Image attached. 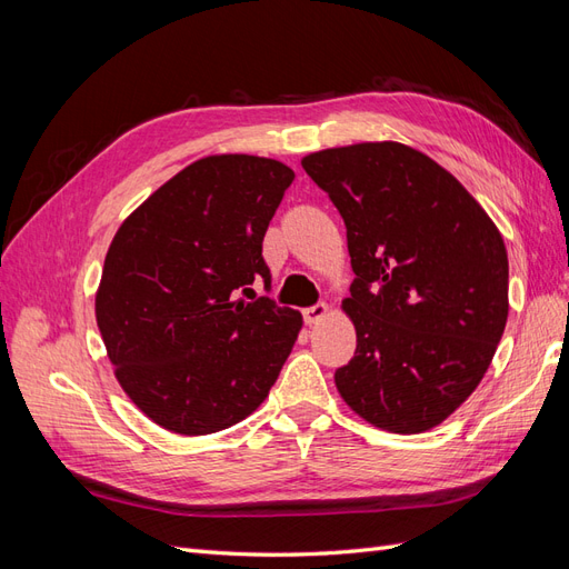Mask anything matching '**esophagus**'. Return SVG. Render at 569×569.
<instances>
[{"label": "esophagus", "mask_w": 569, "mask_h": 569, "mask_svg": "<svg viewBox=\"0 0 569 569\" xmlns=\"http://www.w3.org/2000/svg\"><path fill=\"white\" fill-rule=\"evenodd\" d=\"M327 313H330V306L320 301V303H316V306H311V308H306V311H303V320H306V325H318L320 320L327 318Z\"/></svg>", "instance_id": "esophagus-1"}]
</instances>
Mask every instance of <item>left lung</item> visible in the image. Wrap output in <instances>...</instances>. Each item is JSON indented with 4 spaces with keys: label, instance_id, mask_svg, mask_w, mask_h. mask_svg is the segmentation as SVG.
I'll return each mask as SVG.
<instances>
[{
    "label": "left lung",
    "instance_id": "obj_1",
    "mask_svg": "<svg viewBox=\"0 0 569 569\" xmlns=\"http://www.w3.org/2000/svg\"><path fill=\"white\" fill-rule=\"evenodd\" d=\"M347 226L356 353L335 382L396 435L443 422L485 377L508 320L503 237L449 170L399 142L301 161Z\"/></svg>",
    "mask_w": 569,
    "mask_h": 569
}]
</instances>
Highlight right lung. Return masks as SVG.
Segmentation results:
<instances>
[{
    "instance_id": "obj_1",
    "label": "right lung",
    "mask_w": 569,
    "mask_h": 569,
    "mask_svg": "<svg viewBox=\"0 0 569 569\" xmlns=\"http://www.w3.org/2000/svg\"><path fill=\"white\" fill-rule=\"evenodd\" d=\"M295 180L280 161L222 153L159 187L109 247L97 325L116 380L168 432L213 435L266 401L301 313L251 284L270 268L263 237Z\"/></svg>"
}]
</instances>
